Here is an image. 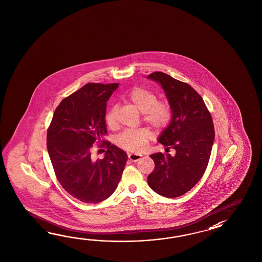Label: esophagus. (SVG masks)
<instances>
[{"label": "esophagus", "mask_w": 262, "mask_h": 262, "mask_svg": "<svg viewBox=\"0 0 262 262\" xmlns=\"http://www.w3.org/2000/svg\"><path fill=\"white\" fill-rule=\"evenodd\" d=\"M128 158L129 160H131V161L137 162L140 160L141 156H139V155H136V154H128Z\"/></svg>", "instance_id": "34e87169"}]
</instances>
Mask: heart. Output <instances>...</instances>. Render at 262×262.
<instances>
[{
	"instance_id": "obj_1",
	"label": "heart",
	"mask_w": 262,
	"mask_h": 262,
	"mask_svg": "<svg viewBox=\"0 0 262 262\" xmlns=\"http://www.w3.org/2000/svg\"><path fill=\"white\" fill-rule=\"evenodd\" d=\"M127 100L134 107L143 113V120L154 128H165L170 122V107L166 102L157 101L156 95L149 90L135 87L129 92ZM105 121L110 128H116L117 118L114 107L106 113ZM150 138L151 134L149 130L139 129L123 132L118 137L116 142L119 147L124 150L139 152L147 147Z\"/></svg>"
}]
</instances>
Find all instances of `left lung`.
I'll use <instances>...</instances> for the list:
<instances>
[{
  "instance_id": "obj_1",
  "label": "left lung",
  "mask_w": 262,
  "mask_h": 262,
  "mask_svg": "<svg viewBox=\"0 0 262 262\" xmlns=\"http://www.w3.org/2000/svg\"><path fill=\"white\" fill-rule=\"evenodd\" d=\"M148 78L160 84L171 110V120L158 138V142L172 148L175 156L157 152L150 156L155 170L148 184L165 198H177L192 189L206 170L214 140L211 113L201 95L189 84L163 72Z\"/></svg>"
}]
</instances>
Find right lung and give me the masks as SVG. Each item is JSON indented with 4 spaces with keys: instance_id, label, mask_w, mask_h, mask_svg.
I'll list each match as a JSON object with an SVG mask.
<instances>
[{
    "instance_id": "right-lung-1",
    "label": "right lung",
    "mask_w": 262,
    "mask_h": 262,
    "mask_svg": "<svg viewBox=\"0 0 262 262\" xmlns=\"http://www.w3.org/2000/svg\"><path fill=\"white\" fill-rule=\"evenodd\" d=\"M119 84L87 83L57 106L47 134V148L56 177L68 194L85 203L105 201L114 193L128 159L106 141V102ZM105 146L94 162L92 145Z\"/></svg>"
}]
</instances>
